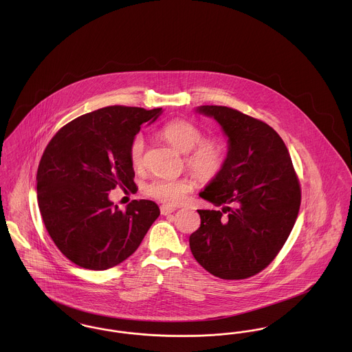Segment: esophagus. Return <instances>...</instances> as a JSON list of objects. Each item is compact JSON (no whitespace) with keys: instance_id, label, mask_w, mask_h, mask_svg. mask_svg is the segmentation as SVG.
Wrapping results in <instances>:
<instances>
[{"instance_id":"esophagus-1","label":"esophagus","mask_w":352,"mask_h":352,"mask_svg":"<svg viewBox=\"0 0 352 352\" xmlns=\"http://www.w3.org/2000/svg\"><path fill=\"white\" fill-rule=\"evenodd\" d=\"M160 211H161V215H170L171 212L175 211V208L171 207V206H168V204H162L160 207Z\"/></svg>"}]
</instances>
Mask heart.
<instances>
[{
  "label": "heart",
  "instance_id": "b5f03b06",
  "mask_svg": "<svg viewBox=\"0 0 352 352\" xmlns=\"http://www.w3.org/2000/svg\"><path fill=\"white\" fill-rule=\"evenodd\" d=\"M161 135L171 146L184 153L187 170L201 181H211L226 165V153L215 138L201 139L203 132L194 122L184 118H173L166 122ZM145 138L142 134L134 135L129 145V160L134 168L145 165ZM145 194L168 206H178L192 191V182L187 178H155L145 186Z\"/></svg>",
  "mask_w": 352,
  "mask_h": 352
}]
</instances>
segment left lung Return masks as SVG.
Returning <instances> with one entry per match:
<instances>
[{
    "label": "left lung",
    "mask_w": 352,
    "mask_h": 352,
    "mask_svg": "<svg viewBox=\"0 0 352 352\" xmlns=\"http://www.w3.org/2000/svg\"><path fill=\"white\" fill-rule=\"evenodd\" d=\"M228 135L220 174L201 195L221 210H198L190 236L195 260L223 280H244L268 267L284 247L301 206V186L287 148L267 122L223 105H201Z\"/></svg>",
    "instance_id": "8db88e82"
}]
</instances>
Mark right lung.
Listing matches in <instances>:
<instances>
[{
	"label": "right lung",
	"instance_id": "1",
	"mask_svg": "<svg viewBox=\"0 0 352 352\" xmlns=\"http://www.w3.org/2000/svg\"><path fill=\"white\" fill-rule=\"evenodd\" d=\"M161 111L105 107L69 121L47 144L36 171L38 206L52 241L71 263L91 270L118 265L160 217L154 201H132L121 211L108 192L135 186L131 141Z\"/></svg>",
	"mask_w": 352,
	"mask_h": 352
}]
</instances>
